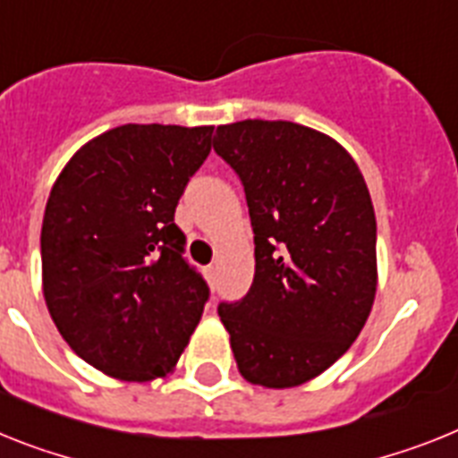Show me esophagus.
<instances>
[{
    "mask_svg": "<svg viewBox=\"0 0 458 458\" xmlns=\"http://www.w3.org/2000/svg\"><path fill=\"white\" fill-rule=\"evenodd\" d=\"M214 275H216V267H214V265H207V267H205V276H207V279H209V282H211V279H214Z\"/></svg>",
    "mask_w": 458,
    "mask_h": 458,
    "instance_id": "obj_1",
    "label": "esophagus"
}]
</instances>
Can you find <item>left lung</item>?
Instances as JSON below:
<instances>
[{
    "instance_id": "1",
    "label": "left lung",
    "mask_w": 458,
    "mask_h": 458,
    "mask_svg": "<svg viewBox=\"0 0 458 458\" xmlns=\"http://www.w3.org/2000/svg\"><path fill=\"white\" fill-rule=\"evenodd\" d=\"M214 151L237 172L256 275L221 302L242 377L291 389L328 370L368 321L377 291V221L366 179L333 137L291 121L218 125Z\"/></svg>"
}]
</instances>
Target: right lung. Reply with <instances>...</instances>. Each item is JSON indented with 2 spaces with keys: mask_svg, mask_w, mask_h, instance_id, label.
I'll use <instances>...</instances> for the list:
<instances>
[{
  "mask_svg": "<svg viewBox=\"0 0 458 458\" xmlns=\"http://www.w3.org/2000/svg\"><path fill=\"white\" fill-rule=\"evenodd\" d=\"M214 125L106 130L69 157L46 202L41 284L81 359L123 382L167 377L209 288L186 263L174 209Z\"/></svg>",
  "mask_w": 458,
  "mask_h": 458,
  "instance_id": "add662e5",
  "label": "right lung"
}]
</instances>
